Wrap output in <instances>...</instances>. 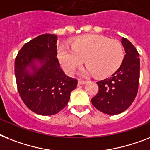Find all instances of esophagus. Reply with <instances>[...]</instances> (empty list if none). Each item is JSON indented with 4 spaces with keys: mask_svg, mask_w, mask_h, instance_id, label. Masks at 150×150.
I'll list each match as a JSON object with an SVG mask.
<instances>
[{
    "mask_svg": "<svg viewBox=\"0 0 150 150\" xmlns=\"http://www.w3.org/2000/svg\"><path fill=\"white\" fill-rule=\"evenodd\" d=\"M78 83L80 84V85H83V84L87 83V81H84V80H78Z\"/></svg>",
    "mask_w": 150,
    "mask_h": 150,
    "instance_id": "1",
    "label": "esophagus"
}]
</instances>
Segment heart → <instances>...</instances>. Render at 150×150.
Instances as JSON below:
<instances>
[{"instance_id":"1","label":"heart","mask_w":150,"mask_h":150,"mask_svg":"<svg viewBox=\"0 0 150 150\" xmlns=\"http://www.w3.org/2000/svg\"><path fill=\"white\" fill-rule=\"evenodd\" d=\"M70 48L60 47L57 56L67 74H73L84 62L87 65L83 75L106 77L115 73L124 59L123 47L117 40L103 36L86 35L70 42Z\"/></svg>"}]
</instances>
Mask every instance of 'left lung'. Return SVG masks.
<instances>
[{
  "label": "left lung",
  "instance_id": "left-lung-1",
  "mask_svg": "<svg viewBox=\"0 0 150 150\" xmlns=\"http://www.w3.org/2000/svg\"><path fill=\"white\" fill-rule=\"evenodd\" d=\"M121 43L126 53L121 66L110 77L96 83L99 92L91 100L98 110L109 115L120 114L127 110L138 92L139 53L126 38H122Z\"/></svg>",
  "mask_w": 150,
  "mask_h": 150
}]
</instances>
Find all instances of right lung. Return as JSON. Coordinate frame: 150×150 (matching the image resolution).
<instances>
[{
  "label": "right lung",
  "mask_w": 150,
  "mask_h": 150,
  "mask_svg": "<svg viewBox=\"0 0 150 150\" xmlns=\"http://www.w3.org/2000/svg\"><path fill=\"white\" fill-rule=\"evenodd\" d=\"M57 41L55 34H41L24 44L15 59L20 96L30 110L42 116L63 110L77 85V80L60 68Z\"/></svg>",
  "instance_id": "1"
}]
</instances>
